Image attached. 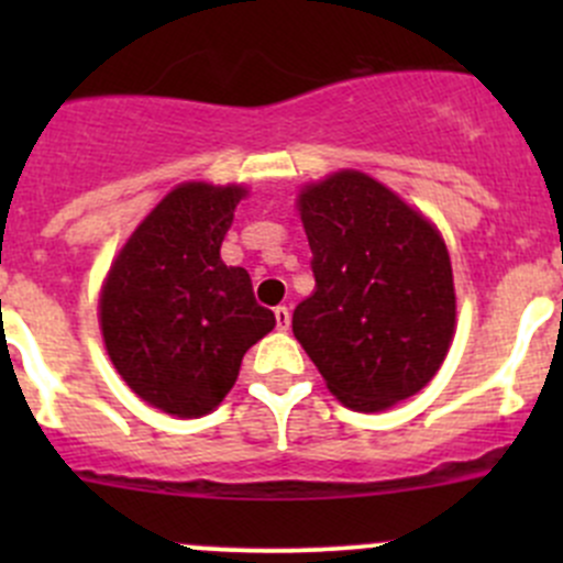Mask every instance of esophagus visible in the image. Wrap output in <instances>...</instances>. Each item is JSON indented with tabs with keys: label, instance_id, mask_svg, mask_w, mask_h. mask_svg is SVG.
I'll return each instance as SVG.
<instances>
[{
	"label": "esophagus",
	"instance_id": "esophagus-1",
	"mask_svg": "<svg viewBox=\"0 0 563 563\" xmlns=\"http://www.w3.org/2000/svg\"><path fill=\"white\" fill-rule=\"evenodd\" d=\"M275 323H277V329L291 327V310H288L286 305H277L275 308Z\"/></svg>",
	"mask_w": 563,
	"mask_h": 563
}]
</instances>
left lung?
<instances>
[{
    "label": "left lung",
    "instance_id": "left-lung-1",
    "mask_svg": "<svg viewBox=\"0 0 563 563\" xmlns=\"http://www.w3.org/2000/svg\"><path fill=\"white\" fill-rule=\"evenodd\" d=\"M316 291L294 338L354 411L417 395L455 332L452 264L439 231L382 181L340 172L299 196Z\"/></svg>",
    "mask_w": 563,
    "mask_h": 563
}]
</instances>
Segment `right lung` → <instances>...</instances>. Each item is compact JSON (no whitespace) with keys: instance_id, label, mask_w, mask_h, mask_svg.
Here are the masks:
<instances>
[{"instance_id":"1","label":"right lung","mask_w":563,"mask_h":563,"mask_svg":"<svg viewBox=\"0 0 563 563\" xmlns=\"http://www.w3.org/2000/svg\"><path fill=\"white\" fill-rule=\"evenodd\" d=\"M242 196L236 185L176 187L108 272L100 297L108 356L141 400L174 417L218 408L245 351L275 327L247 269L220 258Z\"/></svg>"}]
</instances>
